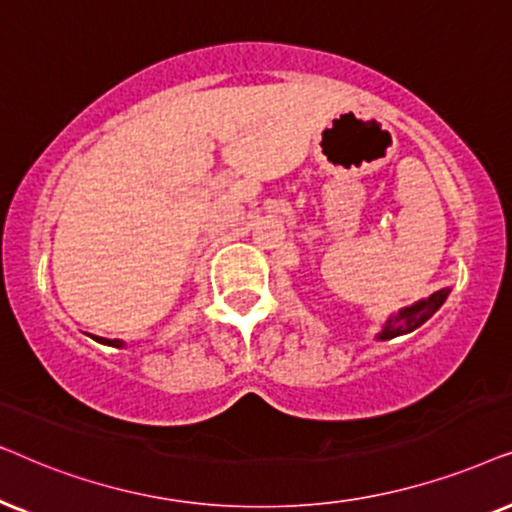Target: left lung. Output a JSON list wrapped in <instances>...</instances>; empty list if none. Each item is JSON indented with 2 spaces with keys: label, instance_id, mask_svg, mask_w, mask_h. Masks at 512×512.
Listing matches in <instances>:
<instances>
[{
  "label": "left lung",
  "instance_id": "1",
  "mask_svg": "<svg viewBox=\"0 0 512 512\" xmlns=\"http://www.w3.org/2000/svg\"><path fill=\"white\" fill-rule=\"evenodd\" d=\"M447 295H449L447 288L445 290H438V292H433V295L428 297V299H424V302H417V304L407 306V309L400 311L398 316L388 318V323L384 327V332H381V335H379V339H393V337H398V335H405V332L417 330L421 323H426V320L431 318L433 313L440 309L442 302H445V299H447Z\"/></svg>",
  "mask_w": 512,
  "mask_h": 512
}]
</instances>
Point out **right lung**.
Returning <instances> with one entry per match:
<instances>
[{
    "label": "right lung",
    "instance_id": "1",
    "mask_svg": "<svg viewBox=\"0 0 512 512\" xmlns=\"http://www.w3.org/2000/svg\"><path fill=\"white\" fill-rule=\"evenodd\" d=\"M98 342H102V344H109V346H121L124 342H119V339H98Z\"/></svg>",
    "mask_w": 512,
    "mask_h": 512
}]
</instances>
